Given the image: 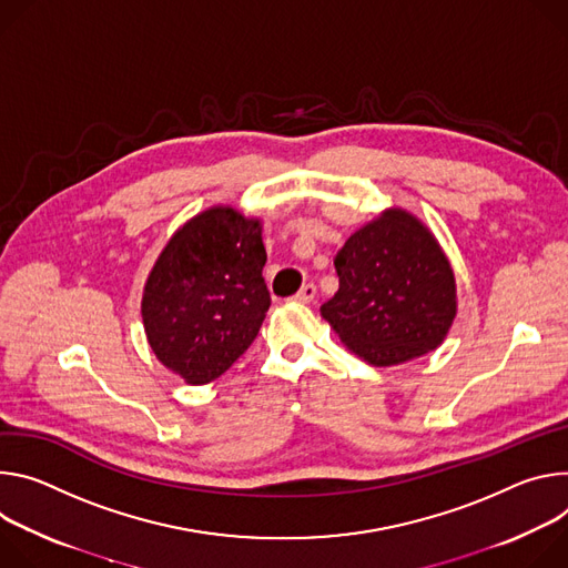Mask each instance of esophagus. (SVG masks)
Wrapping results in <instances>:
<instances>
[{
    "label": "esophagus",
    "instance_id": "esophagus-1",
    "mask_svg": "<svg viewBox=\"0 0 568 568\" xmlns=\"http://www.w3.org/2000/svg\"><path fill=\"white\" fill-rule=\"evenodd\" d=\"M316 293H318L316 284H304V286L293 295V300H295V302H302V304H308L313 297H316Z\"/></svg>",
    "mask_w": 568,
    "mask_h": 568
}]
</instances>
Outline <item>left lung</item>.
Returning a JSON list of instances; mask_svg holds the SVG:
<instances>
[{
    "instance_id": "left-lung-1",
    "label": "left lung",
    "mask_w": 568,
    "mask_h": 568,
    "mask_svg": "<svg viewBox=\"0 0 568 568\" xmlns=\"http://www.w3.org/2000/svg\"><path fill=\"white\" fill-rule=\"evenodd\" d=\"M338 293L321 306L341 341L372 365L435 349L456 318L454 271L433 234L395 210L354 232L334 260Z\"/></svg>"
}]
</instances>
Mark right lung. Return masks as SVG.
<instances>
[{"mask_svg":"<svg viewBox=\"0 0 568 568\" xmlns=\"http://www.w3.org/2000/svg\"><path fill=\"white\" fill-rule=\"evenodd\" d=\"M260 221L214 207L182 225L142 300L155 356L184 382L210 384L252 345L271 306Z\"/></svg>","mask_w":568,"mask_h":568,"instance_id":"right-lung-1","label":"right lung"}]
</instances>
